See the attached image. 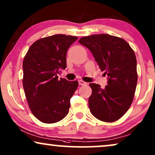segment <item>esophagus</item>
I'll return each instance as SVG.
<instances>
[{
	"label": "esophagus",
	"instance_id": "esophagus-1",
	"mask_svg": "<svg viewBox=\"0 0 155 155\" xmlns=\"http://www.w3.org/2000/svg\"><path fill=\"white\" fill-rule=\"evenodd\" d=\"M79 85H81V86H86V85H87V83H86V82H85V81H84L83 80H79Z\"/></svg>",
	"mask_w": 155,
	"mask_h": 155
}]
</instances>
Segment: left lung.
Listing matches in <instances>:
<instances>
[{"mask_svg": "<svg viewBox=\"0 0 155 155\" xmlns=\"http://www.w3.org/2000/svg\"><path fill=\"white\" fill-rule=\"evenodd\" d=\"M79 42L91 51L101 70L108 76L104 88L89 84L91 113L104 122H115L127 112L135 96L137 82L135 52L125 40L107 34L83 37Z\"/></svg>", "mask_w": 155, "mask_h": 155, "instance_id": "left-lung-1", "label": "left lung"}]
</instances>
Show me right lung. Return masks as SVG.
Instances as JSON below:
<instances>
[{
    "instance_id": "1",
    "label": "right lung",
    "mask_w": 155,
    "mask_h": 155,
    "mask_svg": "<svg viewBox=\"0 0 155 155\" xmlns=\"http://www.w3.org/2000/svg\"><path fill=\"white\" fill-rule=\"evenodd\" d=\"M77 39L66 35L41 38L31 45L24 57L25 94L31 112L41 122H59L69 113L70 99L79 83L59 79L57 75L67 67V51Z\"/></svg>"
}]
</instances>
